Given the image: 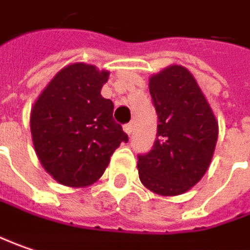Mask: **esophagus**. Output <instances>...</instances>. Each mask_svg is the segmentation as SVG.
I'll use <instances>...</instances> for the list:
<instances>
[{"label":"esophagus","mask_w":250,"mask_h":250,"mask_svg":"<svg viewBox=\"0 0 250 250\" xmlns=\"http://www.w3.org/2000/svg\"><path fill=\"white\" fill-rule=\"evenodd\" d=\"M123 130H125V134H131V131H133V125L131 123H128V125H123Z\"/></svg>","instance_id":"esophagus-1"}]
</instances>
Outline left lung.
I'll return each mask as SVG.
<instances>
[{"label": "left lung", "instance_id": "1", "mask_svg": "<svg viewBox=\"0 0 250 250\" xmlns=\"http://www.w3.org/2000/svg\"><path fill=\"white\" fill-rule=\"evenodd\" d=\"M158 114L152 149L140 155L141 183L159 196H179L207 172L218 138V122L188 68L172 64L149 77Z\"/></svg>", "mask_w": 250, "mask_h": 250}]
</instances>
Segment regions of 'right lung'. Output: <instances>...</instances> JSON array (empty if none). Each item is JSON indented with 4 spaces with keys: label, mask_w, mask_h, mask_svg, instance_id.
<instances>
[{
    "label": "right lung",
    "mask_w": 250,
    "mask_h": 250,
    "mask_svg": "<svg viewBox=\"0 0 250 250\" xmlns=\"http://www.w3.org/2000/svg\"><path fill=\"white\" fill-rule=\"evenodd\" d=\"M109 74L92 64H68L33 104V146L42 167L60 185H93L104 175L114 149L128 141L113 120V102L101 95Z\"/></svg>",
    "instance_id": "obj_1"
}]
</instances>
